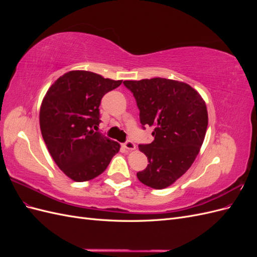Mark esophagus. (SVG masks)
<instances>
[{
    "mask_svg": "<svg viewBox=\"0 0 257 257\" xmlns=\"http://www.w3.org/2000/svg\"><path fill=\"white\" fill-rule=\"evenodd\" d=\"M123 148H124V149L128 150V151H132V150H135L136 149V145L133 142L127 141L126 143L123 144Z\"/></svg>",
    "mask_w": 257,
    "mask_h": 257,
    "instance_id": "34e87169",
    "label": "esophagus"
}]
</instances>
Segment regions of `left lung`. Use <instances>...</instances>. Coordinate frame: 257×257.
I'll return each instance as SVG.
<instances>
[{
  "instance_id": "8db88e82",
  "label": "left lung",
  "mask_w": 257,
  "mask_h": 257,
  "mask_svg": "<svg viewBox=\"0 0 257 257\" xmlns=\"http://www.w3.org/2000/svg\"><path fill=\"white\" fill-rule=\"evenodd\" d=\"M143 125L153 126L154 141L138 148L148 158L138 180L152 189L172 185L192 166L208 126L207 106L190 84L166 78L125 80Z\"/></svg>"
}]
</instances>
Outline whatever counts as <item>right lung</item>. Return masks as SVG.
<instances>
[{
    "label": "right lung",
    "mask_w": 257,
    "mask_h": 257,
    "mask_svg": "<svg viewBox=\"0 0 257 257\" xmlns=\"http://www.w3.org/2000/svg\"><path fill=\"white\" fill-rule=\"evenodd\" d=\"M122 83L87 71H71L43 98L40 126L58 167L76 182L89 181L109 165L120 145L95 132L100 99Z\"/></svg>",
    "instance_id": "obj_1"
}]
</instances>
